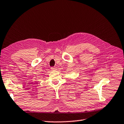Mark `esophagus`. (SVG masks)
I'll use <instances>...</instances> for the list:
<instances>
[{
	"label": "esophagus",
	"instance_id": "1",
	"mask_svg": "<svg viewBox=\"0 0 124 124\" xmlns=\"http://www.w3.org/2000/svg\"><path fill=\"white\" fill-rule=\"evenodd\" d=\"M50 69H51V70H56V67H51V68H50Z\"/></svg>",
	"mask_w": 124,
	"mask_h": 124
}]
</instances>
